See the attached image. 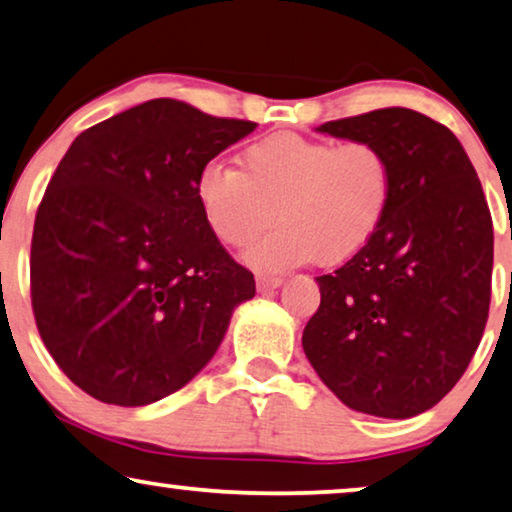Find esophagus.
<instances>
[{
    "instance_id": "1",
    "label": "esophagus",
    "mask_w": 512,
    "mask_h": 512,
    "mask_svg": "<svg viewBox=\"0 0 512 512\" xmlns=\"http://www.w3.org/2000/svg\"><path fill=\"white\" fill-rule=\"evenodd\" d=\"M283 285V278L280 276H257V290L259 292H269L276 290V287Z\"/></svg>"
}]
</instances>
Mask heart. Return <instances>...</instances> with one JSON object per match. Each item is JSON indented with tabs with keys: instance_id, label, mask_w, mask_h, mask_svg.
Wrapping results in <instances>:
<instances>
[{
	"instance_id": "heart-1",
	"label": "heart",
	"mask_w": 512,
	"mask_h": 512,
	"mask_svg": "<svg viewBox=\"0 0 512 512\" xmlns=\"http://www.w3.org/2000/svg\"><path fill=\"white\" fill-rule=\"evenodd\" d=\"M197 201L208 229L229 248H248L257 269L278 271L318 257L341 264L369 246L392 204L394 171L371 141L266 134L243 150V169L213 160L197 176Z\"/></svg>"
}]
</instances>
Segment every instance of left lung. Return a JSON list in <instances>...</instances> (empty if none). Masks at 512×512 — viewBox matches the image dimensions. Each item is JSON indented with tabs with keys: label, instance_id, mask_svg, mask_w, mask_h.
Wrapping results in <instances>:
<instances>
[{
	"label": "left lung",
	"instance_id": "left-lung-1",
	"mask_svg": "<svg viewBox=\"0 0 512 512\" xmlns=\"http://www.w3.org/2000/svg\"><path fill=\"white\" fill-rule=\"evenodd\" d=\"M318 132L383 148L394 192L369 246L315 278L320 308L301 343L345 406L406 420L436 406L478 350L492 294V215L462 143L427 115L394 106Z\"/></svg>",
	"mask_w": 512,
	"mask_h": 512
}]
</instances>
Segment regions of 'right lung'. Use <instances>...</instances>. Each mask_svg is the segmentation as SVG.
I'll use <instances>...</instances> for the list:
<instances>
[{"label":"right lung","instance_id":"right-lung-1","mask_svg":"<svg viewBox=\"0 0 512 512\" xmlns=\"http://www.w3.org/2000/svg\"><path fill=\"white\" fill-rule=\"evenodd\" d=\"M257 122L150 99L85 129L57 164L32 234V311L71 383L146 406L197 376L255 278L208 229L204 164Z\"/></svg>","mask_w":512,"mask_h":512}]
</instances>
